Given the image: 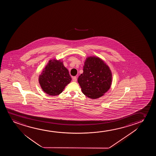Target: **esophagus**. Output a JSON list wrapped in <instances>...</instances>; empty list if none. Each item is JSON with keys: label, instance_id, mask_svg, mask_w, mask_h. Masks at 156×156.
<instances>
[{"label": "esophagus", "instance_id": "esophagus-1", "mask_svg": "<svg viewBox=\"0 0 156 156\" xmlns=\"http://www.w3.org/2000/svg\"><path fill=\"white\" fill-rule=\"evenodd\" d=\"M77 78L76 77H73V81H77Z\"/></svg>", "mask_w": 156, "mask_h": 156}]
</instances>
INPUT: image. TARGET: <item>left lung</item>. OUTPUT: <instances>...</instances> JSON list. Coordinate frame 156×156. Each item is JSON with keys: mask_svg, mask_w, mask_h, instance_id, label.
Returning <instances> with one entry per match:
<instances>
[{"mask_svg": "<svg viewBox=\"0 0 156 156\" xmlns=\"http://www.w3.org/2000/svg\"><path fill=\"white\" fill-rule=\"evenodd\" d=\"M83 73L78 82L83 94L95 99L103 96L109 90L112 82V73L109 66L97 57H88L83 66Z\"/></svg>", "mask_w": 156, "mask_h": 156, "instance_id": "left-lung-1", "label": "left lung"}]
</instances>
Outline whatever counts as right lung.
<instances>
[{
	"label": "right lung",
	"instance_id": "add662e5",
	"mask_svg": "<svg viewBox=\"0 0 156 156\" xmlns=\"http://www.w3.org/2000/svg\"><path fill=\"white\" fill-rule=\"evenodd\" d=\"M71 80V77L63 62L55 59L49 61L39 77L43 91L52 96L61 94Z\"/></svg>",
	"mask_w": 156,
	"mask_h": 156
}]
</instances>
